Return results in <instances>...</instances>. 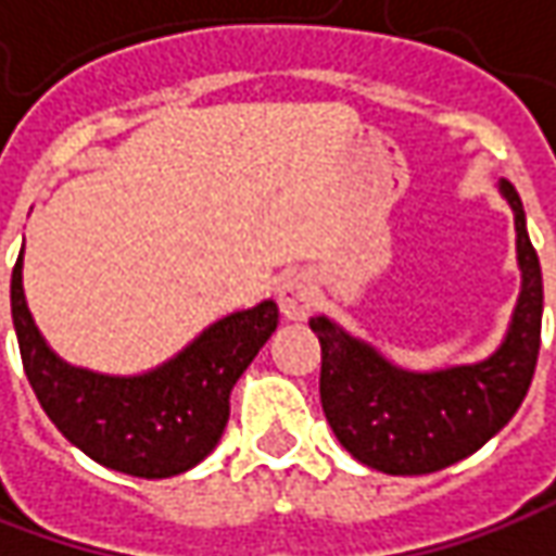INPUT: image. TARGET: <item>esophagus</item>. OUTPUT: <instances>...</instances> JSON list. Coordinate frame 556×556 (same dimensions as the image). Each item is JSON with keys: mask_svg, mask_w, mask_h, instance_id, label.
<instances>
[{"mask_svg": "<svg viewBox=\"0 0 556 556\" xmlns=\"http://www.w3.org/2000/svg\"><path fill=\"white\" fill-rule=\"evenodd\" d=\"M277 298L282 316L292 319V323H301V319L314 314L319 292H316V282L307 274H292V277L282 279Z\"/></svg>", "mask_w": 556, "mask_h": 556, "instance_id": "34e87169", "label": "esophagus"}]
</instances>
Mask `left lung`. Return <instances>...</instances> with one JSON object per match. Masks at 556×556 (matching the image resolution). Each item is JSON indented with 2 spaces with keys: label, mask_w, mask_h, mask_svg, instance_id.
I'll return each mask as SVG.
<instances>
[{
  "label": "left lung",
  "mask_w": 556,
  "mask_h": 556,
  "mask_svg": "<svg viewBox=\"0 0 556 556\" xmlns=\"http://www.w3.org/2000/svg\"><path fill=\"white\" fill-rule=\"evenodd\" d=\"M498 193L514 212L520 295L502 344L486 359L412 372L344 332L336 319H311L323 348V412L356 462L393 477L433 473L473 455L520 409L535 375L545 295L523 202L507 181H498Z\"/></svg>",
  "instance_id": "1"
}]
</instances>
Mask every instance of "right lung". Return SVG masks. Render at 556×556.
Segmentation results:
<instances>
[{"label": "right lung", "mask_w": 556, "mask_h": 556, "mask_svg": "<svg viewBox=\"0 0 556 556\" xmlns=\"http://www.w3.org/2000/svg\"><path fill=\"white\" fill-rule=\"evenodd\" d=\"M11 319L24 372L54 428L98 465L163 480L218 446L230 391L274 336L279 311L261 301L215 319L184 351L141 375H104L54 354L24 295V249L11 270Z\"/></svg>", "instance_id": "right-lung-1"}]
</instances>
